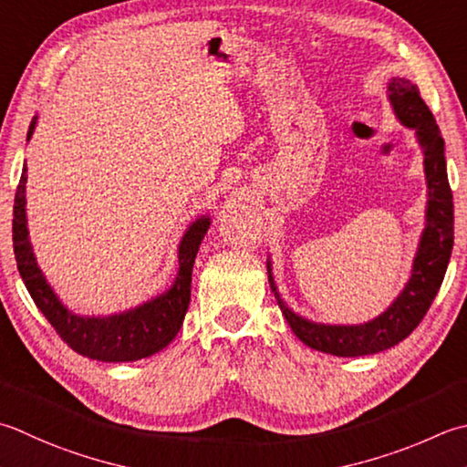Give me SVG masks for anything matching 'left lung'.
Segmentation results:
<instances>
[{
	"label": "left lung",
	"instance_id": "obj_1",
	"mask_svg": "<svg viewBox=\"0 0 467 467\" xmlns=\"http://www.w3.org/2000/svg\"><path fill=\"white\" fill-rule=\"evenodd\" d=\"M387 95L400 125L413 130L419 145H421L427 182L425 228L421 239H419L413 269H410V277L403 291L385 312L370 322L356 326L317 324L301 317L283 301L275 279H273L271 261L267 259L271 291L275 294L281 312L294 334L309 348L344 356V358L346 356L377 354L403 342L425 317L429 306L433 304L453 249V196L450 180H447L445 143L440 127H437L425 100L419 95L417 85L409 78H390Z\"/></svg>",
	"mask_w": 467,
	"mask_h": 467
}]
</instances>
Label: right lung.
I'll return each mask as SVG.
<instances>
[{
  "label": "right lung",
  "instance_id": "1",
  "mask_svg": "<svg viewBox=\"0 0 467 467\" xmlns=\"http://www.w3.org/2000/svg\"><path fill=\"white\" fill-rule=\"evenodd\" d=\"M36 123H38V117L32 119L27 141L32 140ZM26 171L27 168L24 163L14 200V253L17 271L34 304L38 306L57 334L75 352L100 362H135L166 348L178 336L188 312L192 269H194L200 243L210 228V216H198L186 228L178 244V275L168 291L119 314L78 316L62 304L36 261L30 231H27Z\"/></svg>",
  "mask_w": 467,
  "mask_h": 467
}]
</instances>
